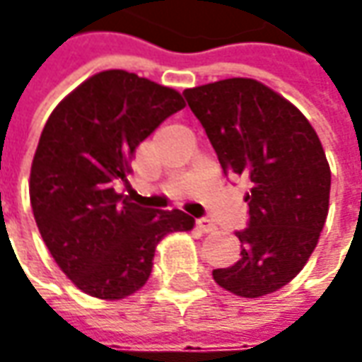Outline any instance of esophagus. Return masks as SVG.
<instances>
[{
	"mask_svg": "<svg viewBox=\"0 0 362 362\" xmlns=\"http://www.w3.org/2000/svg\"><path fill=\"white\" fill-rule=\"evenodd\" d=\"M195 226H197V230L203 231V233H209V231L216 230L214 221H211V219H207V217H199V219L195 221Z\"/></svg>",
	"mask_w": 362,
	"mask_h": 362,
	"instance_id": "esophagus-1",
	"label": "esophagus"
}]
</instances>
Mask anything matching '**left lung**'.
Instances as JSON below:
<instances>
[{
	"label": "left lung",
	"mask_w": 362,
	"mask_h": 362,
	"mask_svg": "<svg viewBox=\"0 0 362 362\" xmlns=\"http://www.w3.org/2000/svg\"><path fill=\"white\" fill-rule=\"evenodd\" d=\"M226 177H245L247 228L240 259L214 270L235 296L259 298L286 286L314 252L328 216L330 167L313 124L292 103L252 78L183 92Z\"/></svg>",
	"instance_id": "8db88e82"
}]
</instances>
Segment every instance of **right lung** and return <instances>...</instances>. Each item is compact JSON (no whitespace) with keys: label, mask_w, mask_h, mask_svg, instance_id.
<instances>
[{"label":"right lung","mask_w":362,"mask_h":362,"mask_svg":"<svg viewBox=\"0 0 362 362\" xmlns=\"http://www.w3.org/2000/svg\"><path fill=\"white\" fill-rule=\"evenodd\" d=\"M183 106L173 88L106 70L70 92L42 131L30 173L35 223L60 270L94 298L134 294L151 276L157 243L195 223L115 189L127 183L134 148Z\"/></svg>","instance_id":"obj_1"}]
</instances>
